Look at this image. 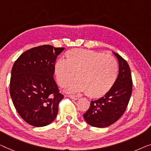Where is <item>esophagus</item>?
Instances as JSON below:
<instances>
[{
	"instance_id": "34e87169",
	"label": "esophagus",
	"mask_w": 151,
	"mask_h": 151,
	"mask_svg": "<svg viewBox=\"0 0 151 151\" xmlns=\"http://www.w3.org/2000/svg\"><path fill=\"white\" fill-rule=\"evenodd\" d=\"M68 97L70 98L71 99H73V100H75L79 99V97H78V96H75V95H70V96H68Z\"/></svg>"
}]
</instances>
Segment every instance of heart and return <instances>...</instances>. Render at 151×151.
Returning a JSON list of instances; mask_svg holds the SVG:
<instances>
[{"instance_id": "obj_1", "label": "heart", "mask_w": 151, "mask_h": 151, "mask_svg": "<svg viewBox=\"0 0 151 151\" xmlns=\"http://www.w3.org/2000/svg\"><path fill=\"white\" fill-rule=\"evenodd\" d=\"M66 60L59 59L54 64V73L60 86L70 85L69 92H86L90 98L106 95L113 86L118 75L115 58L109 54L83 49H73L66 53Z\"/></svg>"}]
</instances>
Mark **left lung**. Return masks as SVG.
I'll list each match as a JSON object with an SVG mask.
<instances>
[{"label": "left lung", "instance_id": "1", "mask_svg": "<svg viewBox=\"0 0 151 151\" xmlns=\"http://www.w3.org/2000/svg\"><path fill=\"white\" fill-rule=\"evenodd\" d=\"M119 62V75L108 93L97 100H91L89 109L83 114L89 125L106 127L113 124L124 113L132 92L131 70L127 62L118 53L113 52Z\"/></svg>", "mask_w": 151, "mask_h": 151}]
</instances>
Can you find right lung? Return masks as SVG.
I'll use <instances>...</instances> for the list:
<instances>
[{
    "label": "right lung",
    "mask_w": 151,
    "mask_h": 151,
    "mask_svg": "<svg viewBox=\"0 0 151 151\" xmlns=\"http://www.w3.org/2000/svg\"><path fill=\"white\" fill-rule=\"evenodd\" d=\"M64 49L49 45L34 47L22 53L11 70L13 105L20 116L35 127L52 123L64 98L53 77L56 58Z\"/></svg>",
    "instance_id": "right-lung-1"
}]
</instances>
